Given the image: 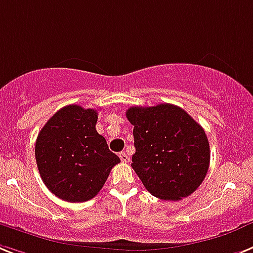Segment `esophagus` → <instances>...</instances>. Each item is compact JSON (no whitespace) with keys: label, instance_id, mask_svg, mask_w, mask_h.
Wrapping results in <instances>:
<instances>
[{"label":"esophagus","instance_id":"1","mask_svg":"<svg viewBox=\"0 0 253 253\" xmlns=\"http://www.w3.org/2000/svg\"><path fill=\"white\" fill-rule=\"evenodd\" d=\"M118 156H120L121 161H122L123 163H127V162H128V159H130V158H128V156H127V154L125 152H121L120 154H118Z\"/></svg>","mask_w":253,"mask_h":253}]
</instances>
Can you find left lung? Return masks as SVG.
Instances as JSON below:
<instances>
[{"mask_svg": "<svg viewBox=\"0 0 253 253\" xmlns=\"http://www.w3.org/2000/svg\"><path fill=\"white\" fill-rule=\"evenodd\" d=\"M133 126V171L152 195L180 201L205 180L210 166V144L205 130L172 104L131 107Z\"/></svg>", "mask_w": 253, "mask_h": 253, "instance_id": "8db88e82", "label": "left lung"}]
</instances>
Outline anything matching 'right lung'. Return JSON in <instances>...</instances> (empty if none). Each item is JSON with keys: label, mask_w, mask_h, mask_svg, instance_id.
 I'll use <instances>...</instances> for the list:
<instances>
[{"label": "right lung", "mask_w": 253, "mask_h": 253, "mask_svg": "<svg viewBox=\"0 0 253 253\" xmlns=\"http://www.w3.org/2000/svg\"><path fill=\"white\" fill-rule=\"evenodd\" d=\"M97 112L67 105L46 122L36 140V162L42 181L67 202L94 198L110 169L121 162L96 131Z\"/></svg>", "instance_id": "add662e5"}]
</instances>
